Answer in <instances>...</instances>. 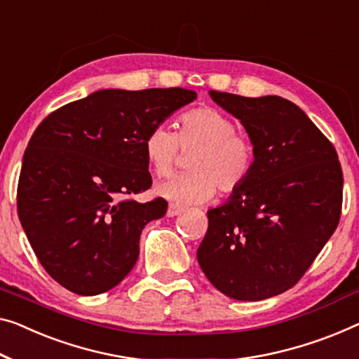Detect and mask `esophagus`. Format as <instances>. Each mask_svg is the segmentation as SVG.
<instances>
[{"label":"esophagus","instance_id":"obj_1","mask_svg":"<svg viewBox=\"0 0 359 359\" xmlns=\"http://www.w3.org/2000/svg\"><path fill=\"white\" fill-rule=\"evenodd\" d=\"M182 211V208L180 206H177V205H169V208H168V217H174V216H177V214H180Z\"/></svg>","mask_w":359,"mask_h":359}]
</instances>
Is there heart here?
I'll list each match as a JSON object with an SVG mask.
<instances>
[{
    "label": "heart",
    "instance_id": "1",
    "mask_svg": "<svg viewBox=\"0 0 359 359\" xmlns=\"http://www.w3.org/2000/svg\"><path fill=\"white\" fill-rule=\"evenodd\" d=\"M235 128L231 117L211 106L184 112L177 132L168 126L149 128L143 149L158 177L172 172L182 149H195L189 159L190 172L159 184L158 195L185 206L211 200L217 189L226 195L242 189L255 169L256 148L248 135Z\"/></svg>",
    "mask_w": 359,
    "mask_h": 359
}]
</instances>
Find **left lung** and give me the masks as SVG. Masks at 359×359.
<instances>
[{
    "label": "left lung",
    "mask_w": 359,
    "mask_h": 359,
    "mask_svg": "<svg viewBox=\"0 0 359 359\" xmlns=\"http://www.w3.org/2000/svg\"><path fill=\"white\" fill-rule=\"evenodd\" d=\"M210 95L247 128L256 161L247 184L208 211L196 258L224 295L258 302L295 285L335 232L344 172L329 138L292 101Z\"/></svg>",
    "instance_id": "1"
}]
</instances>
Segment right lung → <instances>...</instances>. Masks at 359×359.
I'll return each instance as SVG.
<instances>
[{
    "label": "right lung",
    "mask_w": 359,
    "mask_h": 359,
    "mask_svg": "<svg viewBox=\"0 0 359 359\" xmlns=\"http://www.w3.org/2000/svg\"><path fill=\"white\" fill-rule=\"evenodd\" d=\"M196 98L194 90H100L53 111L32 135L18 185V214L36 258L57 283L92 297L135 266L164 198L151 187L143 149L149 128Z\"/></svg>",
    "instance_id": "add662e5"
}]
</instances>
